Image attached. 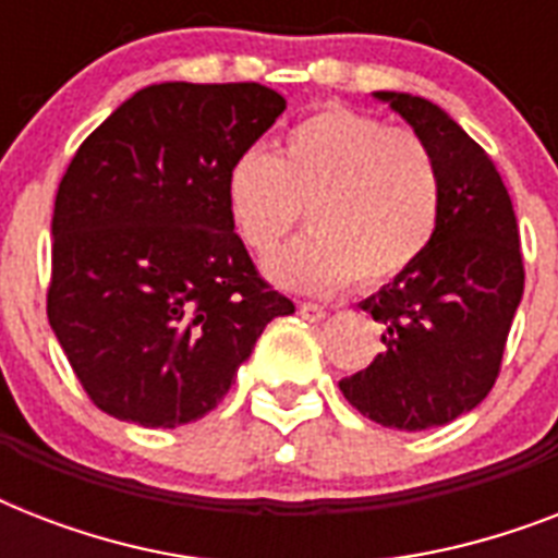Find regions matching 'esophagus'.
<instances>
[{
    "label": "esophagus",
    "instance_id": "esophagus-1",
    "mask_svg": "<svg viewBox=\"0 0 558 558\" xmlns=\"http://www.w3.org/2000/svg\"><path fill=\"white\" fill-rule=\"evenodd\" d=\"M298 313H301L304 322H322L324 315H327V310H324L322 304H310V301H304V304H298Z\"/></svg>",
    "mask_w": 558,
    "mask_h": 558
}]
</instances>
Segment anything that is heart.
Here are the masks:
<instances>
[{
	"instance_id": "obj_1",
	"label": "heart",
	"mask_w": 558,
	"mask_h": 558,
	"mask_svg": "<svg viewBox=\"0 0 558 558\" xmlns=\"http://www.w3.org/2000/svg\"><path fill=\"white\" fill-rule=\"evenodd\" d=\"M226 199L243 243L278 248L306 208L313 231L266 263L275 283L332 295L356 278L379 287L414 266L440 222V170L405 126L327 107L292 126L278 156L240 153Z\"/></svg>"
}]
</instances>
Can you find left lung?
Masks as SVG:
<instances>
[{"label":"left lung","instance_id":"1","mask_svg":"<svg viewBox=\"0 0 558 558\" xmlns=\"http://www.w3.org/2000/svg\"><path fill=\"white\" fill-rule=\"evenodd\" d=\"M434 153L440 222L423 257L362 301L381 324V353L344 376L341 393L399 432L446 425L484 402L524 295L519 222L501 173L437 104L373 92Z\"/></svg>","mask_w":558,"mask_h":558}]
</instances>
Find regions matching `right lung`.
I'll return each instance as SVG.
<instances>
[{"mask_svg": "<svg viewBox=\"0 0 558 558\" xmlns=\"http://www.w3.org/2000/svg\"><path fill=\"white\" fill-rule=\"evenodd\" d=\"M287 109L260 83H156L74 153L51 217L48 324L100 411L177 428L217 408L295 304L228 210L231 161Z\"/></svg>", "mask_w": 558, "mask_h": 558, "instance_id": "1", "label": "right lung"}]
</instances>
